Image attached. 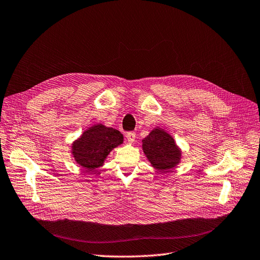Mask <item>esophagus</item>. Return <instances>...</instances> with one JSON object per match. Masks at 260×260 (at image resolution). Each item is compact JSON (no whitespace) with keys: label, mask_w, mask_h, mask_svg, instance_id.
Instances as JSON below:
<instances>
[{"label":"esophagus","mask_w":260,"mask_h":260,"mask_svg":"<svg viewBox=\"0 0 260 260\" xmlns=\"http://www.w3.org/2000/svg\"><path fill=\"white\" fill-rule=\"evenodd\" d=\"M126 138H127V141L129 143H133L134 141H135V139H136V134L134 133V132H128L126 134Z\"/></svg>","instance_id":"obj_1"}]
</instances>
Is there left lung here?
Listing matches in <instances>:
<instances>
[{
	"label": "left lung",
	"instance_id": "obj_1",
	"mask_svg": "<svg viewBox=\"0 0 260 260\" xmlns=\"http://www.w3.org/2000/svg\"><path fill=\"white\" fill-rule=\"evenodd\" d=\"M142 150L155 169L168 172L181 160L182 152L170 134L156 127L142 140Z\"/></svg>",
	"mask_w": 260,
	"mask_h": 260
}]
</instances>
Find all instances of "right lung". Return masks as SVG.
Wrapping results in <instances>:
<instances>
[{
  "instance_id": "obj_1",
  "label": "right lung",
  "mask_w": 260,
  "mask_h": 260,
  "mask_svg": "<svg viewBox=\"0 0 260 260\" xmlns=\"http://www.w3.org/2000/svg\"><path fill=\"white\" fill-rule=\"evenodd\" d=\"M121 143L123 135L119 131L95 124L73 142L72 154L77 164L88 171H93L103 166L112 149Z\"/></svg>"
}]
</instances>
